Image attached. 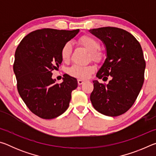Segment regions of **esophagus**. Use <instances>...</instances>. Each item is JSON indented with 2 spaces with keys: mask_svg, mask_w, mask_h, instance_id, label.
I'll list each match as a JSON object with an SVG mask.
<instances>
[{
  "mask_svg": "<svg viewBox=\"0 0 156 156\" xmlns=\"http://www.w3.org/2000/svg\"><path fill=\"white\" fill-rule=\"evenodd\" d=\"M84 83V80H80V79H78V84H79V85H81L82 84H83Z\"/></svg>",
  "mask_w": 156,
  "mask_h": 156,
  "instance_id": "obj_1",
  "label": "esophagus"
}]
</instances>
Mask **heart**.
Instances as JSON below:
<instances>
[{
	"label": "heart",
	"instance_id": "1",
	"mask_svg": "<svg viewBox=\"0 0 156 156\" xmlns=\"http://www.w3.org/2000/svg\"><path fill=\"white\" fill-rule=\"evenodd\" d=\"M79 43L82 44L89 52H90L91 58L96 62H101L103 59L104 54L100 51L99 42L91 36L84 35L78 39ZM72 46L69 43H66L62 47L60 51V56L64 62H67L70 58L72 53ZM95 71V68L92 65L80 66L73 65L68 69L67 72L70 76L79 79H87Z\"/></svg>",
	"mask_w": 156,
	"mask_h": 156
}]
</instances>
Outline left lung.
<instances>
[{
    "mask_svg": "<svg viewBox=\"0 0 156 156\" xmlns=\"http://www.w3.org/2000/svg\"><path fill=\"white\" fill-rule=\"evenodd\" d=\"M89 31L103 41L107 58L96 76L109 83L94 80L90 100L102 114L118 116L133 106L143 85L146 62L140 44L122 29L105 27Z\"/></svg>",
    "mask_w": 156,
    "mask_h": 156,
    "instance_id": "1",
    "label": "left lung"
}]
</instances>
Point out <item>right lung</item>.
<instances>
[{
	"label": "right lung",
	"instance_id": "obj_1",
	"mask_svg": "<svg viewBox=\"0 0 156 156\" xmlns=\"http://www.w3.org/2000/svg\"><path fill=\"white\" fill-rule=\"evenodd\" d=\"M79 32L76 30L41 29L25 36L15 52L13 69L19 95L31 112L43 119L62 114L77 88L75 78L65 74L62 83L51 78L61 65L60 51Z\"/></svg>",
	"mask_w": 156,
	"mask_h": 156
}]
</instances>
